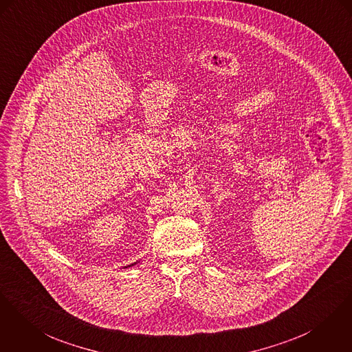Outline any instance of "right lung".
I'll return each mask as SVG.
<instances>
[{
  "mask_svg": "<svg viewBox=\"0 0 352 352\" xmlns=\"http://www.w3.org/2000/svg\"><path fill=\"white\" fill-rule=\"evenodd\" d=\"M133 265H134V264H133ZM133 265H129V267H133ZM126 268H127V267H126Z\"/></svg>",
  "mask_w": 352,
  "mask_h": 352,
  "instance_id": "right-lung-1",
  "label": "right lung"
}]
</instances>
